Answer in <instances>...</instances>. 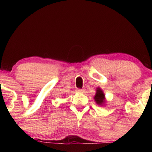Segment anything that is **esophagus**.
Returning <instances> with one entry per match:
<instances>
[{"instance_id": "34e87169", "label": "esophagus", "mask_w": 152, "mask_h": 152, "mask_svg": "<svg viewBox=\"0 0 152 152\" xmlns=\"http://www.w3.org/2000/svg\"><path fill=\"white\" fill-rule=\"evenodd\" d=\"M85 91V89L84 88H77L76 89V92H78V93H83V92Z\"/></svg>"}]
</instances>
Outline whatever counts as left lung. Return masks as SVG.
<instances>
[{"label": "left lung", "mask_w": 152, "mask_h": 152, "mask_svg": "<svg viewBox=\"0 0 152 152\" xmlns=\"http://www.w3.org/2000/svg\"><path fill=\"white\" fill-rule=\"evenodd\" d=\"M94 99L97 105L100 106H105L106 103L105 94H104V91H103V90L100 87L96 88V94L94 96Z\"/></svg>", "instance_id": "1"}]
</instances>
